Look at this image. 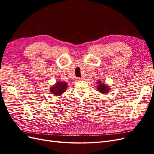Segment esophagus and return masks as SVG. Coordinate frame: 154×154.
Returning a JSON list of instances; mask_svg holds the SVG:
<instances>
[{
  "label": "esophagus",
  "instance_id": "obj_1",
  "mask_svg": "<svg viewBox=\"0 0 154 154\" xmlns=\"http://www.w3.org/2000/svg\"><path fill=\"white\" fill-rule=\"evenodd\" d=\"M76 80L77 81H80V80H83V78H76Z\"/></svg>",
  "mask_w": 154,
  "mask_h": 154
}]
</instances>
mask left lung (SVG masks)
<instances>
[{"label": "left lung", "mask_w": 154, "mask_h": 154, "mask_svg": "<svg viewBox=\"0 0 154 154\" xmlns=\"http://www.w3.org/2000/svg\"><path fill=\"white\" fill-rule=\"evenodd\" d=\"M97 83L98 84L96 85L97 89L100 93H102V94H107V93L109 92L110 88L108 85H106L105 83H103L101 81H98Z\"/></svg>", "instance_id": "obj_1"}]
</instances>
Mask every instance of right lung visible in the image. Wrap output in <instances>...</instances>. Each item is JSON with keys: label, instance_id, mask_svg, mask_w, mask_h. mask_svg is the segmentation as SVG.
I'll list each match as a JSON object with an SVG mask.
<instances>
[{"label": "right lung", "instance_id": "1", "mask_svg": "<svg viewBox=\"0 0 154 154\" xmlns=\"http://www.w3.org/2000/svg\"><path fill=\"white\" fill-rule=\"evenodd\" d=\"M68 87V83L66 82H63L61 81H58L55 83L54 85L50 87V92L51 94H54V96H59L63 94L66 92Z\"/></svg>", "mask_w": 154, "mask_h": 154}]
</instances>
